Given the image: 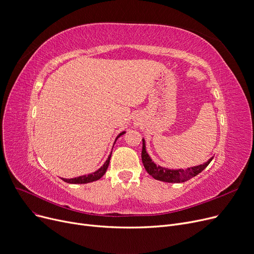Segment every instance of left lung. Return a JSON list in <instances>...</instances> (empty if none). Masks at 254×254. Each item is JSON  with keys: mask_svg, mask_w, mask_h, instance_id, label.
Here are the masks:
<instances>
[{"mask_svg": "<svg viewBox=\"0 0 254 254\" xmlns=\"http://www.w3.org/2000/svg\"><path fill=\"white\" fill-rule=\"evenodd\" d=\"M142 141H143V147H142L141 156H142V162H143L144 168L146 171H147V173L150 176H152L154 179L159 181L169 182V183H180V182L188 181L190 178L199 174V173H201L213 159V157H211L205 164L188 168L186 170H183V169L173 170V169L164 168L152 162L149 154L147 153V151H146L145 140L142 139Z\"/></svg>", "mask_w": 254, "mask_h": 254, "instance_id": "left-lung-1", "label": "left lung"}]
</instances>
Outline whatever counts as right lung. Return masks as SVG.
Returning <instances> with one entry per match:
<instances>
[{
	"label": "right lung",
	"instance_id": "obj_1",
	"mask_svg": "<svg viewBox=\"0 0 254 254\" xmlns=\"http://www.w3.org/2000/svg\"><path fill=\"white\" fill-rule=\"evenodd\" d=\"M125 132H126V131H122V132H120V134L116 137L115 142H116V140H117L120 136H123V135L125 134ZM115 142H114V144H115ZM111 154H112V152L109 154V156H108V158H107V161L105 162V164H104L98 171L91 173V174L83 175V176H80V177H75V178H71V179H65V178H62V179H63L64 182H66V183H72V184H85V183L97 181V180H99L102 176H104V174L106 173L107 169H108L109 163H110V158H111Z\"/></svg>",
	"mask_w": 254,
	"mask_h": 254
}]
</instances>
